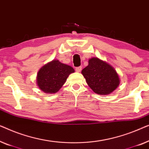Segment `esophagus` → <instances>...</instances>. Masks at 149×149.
<instances>
[{
	"instance_id": "esophagus-1",
	"label": "esophagus",
	"mask_w": 149,
	"mask_h": 149,
	"mask_svg": "<svg viewBox=\"0 0 149 149\" xmlns=\"http://www.w3.org/2000/svg\"><path fill=\"white\" fill-rule=\"evenodd\" d=\"M81 70V67H77V68H75V71H76L77 72H80Z\"/></svg>"
}]
</instances>
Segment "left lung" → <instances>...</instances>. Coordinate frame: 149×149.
I'll return each instance as SVG.
<instances>
[{"label": "left lung", "mask_w": 149, "mask_h": 149, "mask_svg": "<svg viewBox=\"0 0 149 149\" xmlns=\"http://www.w3.org/2000/svg\"><path fill=\"white\" fill-rule=\"evenodd\" d=\"M89 87L100 95H109L119 84V75L111 65L97 57L91 58L81 71Z\"/></svg>", "instance_id": "left-lung-1"}]
</instances>
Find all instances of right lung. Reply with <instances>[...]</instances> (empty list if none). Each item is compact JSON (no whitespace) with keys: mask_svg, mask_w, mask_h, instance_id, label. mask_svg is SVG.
I'll return each instance as SVG.
<instances>
[{"mask_svg":"<svg viewBox=\"0 0 149 149\" xmlns=\"http://www.w3.org/2000/svg\"><path fill=\"white\" fill-rule=\"evenodd\" d=\"M75 72L72 67L53 60L42 67L37 74L36 83L45 93L53 94L59 91L69 75Z\"/></svg>","mask_w":149,"mask_h":149,"instance_id":"1","label":"right lung"}]
</instances>
